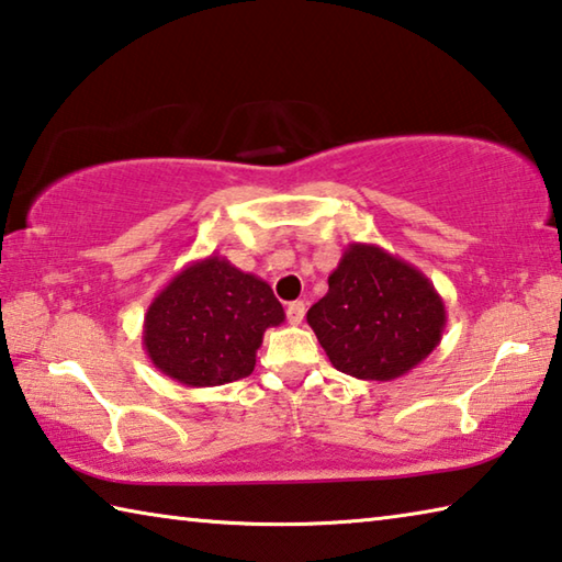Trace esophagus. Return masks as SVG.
I'll return each mask as SVG.
<instances>
[{
	"label": "esophagus",
	"instance_id": "esophagus-1",
	"mask_svg": "<svg viewBox=\"0 0 562 562\" xmlns=\"http://www.w3.org/2000/svg\"><path fill=\"white\" fill-rule=\"evenodd\" d=\"M304 312H307L304 302H290L288 304V322H290V325H302Z\"/></svg>",
	"mask_w": 562,
	"mask_h": 562
}]
</instances>
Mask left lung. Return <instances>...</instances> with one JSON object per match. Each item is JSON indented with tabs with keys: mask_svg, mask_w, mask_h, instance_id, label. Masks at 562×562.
<instances>
[{
	"mask_svg": "<svg viewBox=\"0 0 562 562\" xmlns=\"http://www.w3.org/2000/svg\"><path fill=\"white\" fill-rule=\"evenodd\" d=\"M307 312L331 367L364 382H392L439 347L446 304L412 262L379 245L351 243Z\"/></svg>",
	"mask_w": 562,
	"mask_h": 562,
	"instance_id": "obj_1",
	"label": "left lung"
}]
</instances>
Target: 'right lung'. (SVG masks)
<instances>
[{
    "mask_svg": "<svg viewBox=\"0 0 562 562\" xmlns=\"http://www.w3.org/2000/svg\"><path fill=\"white\" fill-rule=\"evenodd\" d=\"M284 322L272 288L221 255L188 262L144 317V349L158 372L186 386L252 374L265 329Z\"/></svg>",
    "mask_w": 562,
    "mask_h": 562,
    "instance_id": "add662e5",
    "label": "right lung"
}]
</instances>
